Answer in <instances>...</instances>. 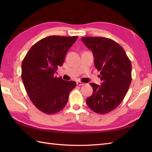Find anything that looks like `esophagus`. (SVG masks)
<instances>
[{
    "mask_svg": "<svg viewBox=\"0 0 152 152\" xmlns=\"http://www.w3.org/2000/svg\"><path fill=\"white\" fill-rule=\"evenodd\" d=\"M76 83H77V85H78V86H83V85H84V83H83V82H76Z\"/></svg>",
    "mask_w": 152,
    "mask_h": 152,
    "instance_id": "1",
    "label": "esophagus"
}]
</instances>
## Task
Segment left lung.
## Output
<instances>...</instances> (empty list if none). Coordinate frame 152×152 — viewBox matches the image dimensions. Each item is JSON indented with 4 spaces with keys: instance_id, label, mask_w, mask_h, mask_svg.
I'll list each match as a JSON object with an SVG mask.
<instances>
[{
    "instance_id": "obj_1",
    "label": "left lung",
    "mask_w": 152,
    "mask_h": 152,
    "mask_svg": "<svg viewBox=\"0 0 152 152\" xmlns=\"http://www.w3.org/2000/svg\"><path fill=\"white\" fill-rule=\"evenodd\" d=\"M82 40L93 51L95 66L100 71L101 86L91 83L93 95L87 98L89 108L104 114L116 108L123 101L131 83L132 65L120 45L105 37H82Z\"/></svg>"
}]
</instances>
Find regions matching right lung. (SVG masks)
I'll use <instances>...</instances> for the list:
<instances>
[{
	"label": "right lung",
	"instance_id": "add662e5",
	"mask_svg": "<svg viewBox=\"0 0 152 152\" xmlns=\"http://www.w3.org/2000/svg\"><path fill=\"white\" fill-rule=\"evenodd\" d=\"M78 37L50 36L34 44L21 64V78L29 99L47 114H54L65 107L74 81L54 76L63 65L67 51Z\"/></svg>",
	"mask_w": 152,
	"mask_h": 152
}]
</instances>
